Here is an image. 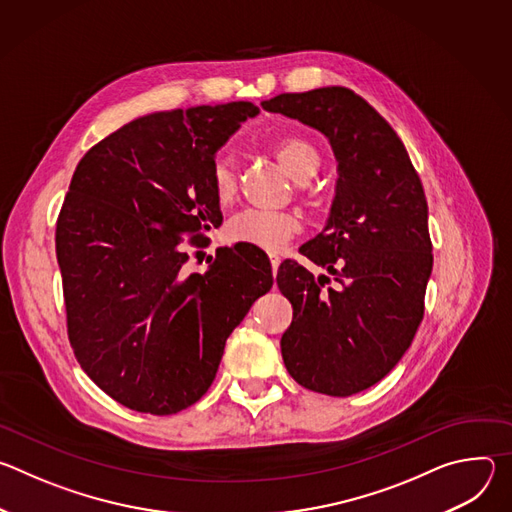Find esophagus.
Returning a JSON list of instances; mask_svg holds the SVG:
<instances>
[{
    "instance_id": "34e87169",
    "label": "esophagus",
    "mask_w": 512,
    "mask_h": 512,
    "mask_svg": "<svg viewBox=\"0 0 512 512\" xmlns=\"http://www.w3.org/2000/svg\"><path fill=\"white\" fill-rule=\"evenodd\" d=\"M269 261H271V269H273V273H277V267H279L281 259H279L277 255H269Z\"/></svg>"
}]
</instances>
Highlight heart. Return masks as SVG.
<instances>
[{
	"mask_svg": "<svg viewBox=\"0 0 512 512\" xmlns=\"http://www.w3.org/2000/svg\"><path fill=\"white\" fill-rule=\"evenodd\" d=\"M273 154L277 162L285 168V172L298 182L312 178L320 166V156L316 148L302 137L277 139L273 145ZM212 186L216 198L221 202L233 198L237 190V176L231 156H216L212 166ZM298 231L300 221L294 214L249 208L231 218L225 229V237L229 243H245L269 253H277Z\"/></svg>",
	"mask_w": 512,
	"mask_h": 512,
	"instance_id": "b5f03b06",
	"label": "heart"
}]
</instances>
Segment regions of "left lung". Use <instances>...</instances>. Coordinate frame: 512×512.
I'll return each instance as SVG.
<instances>
[{
    "label": "left lung",
    "instance_id": "obj_1",
    "mask_svg": "<svg viewBox=\"0 0 512 512\" xmlns=\"http://www.w3.org/2000/svg\"><path fill=\"white\" fill-rule=\"evenodd\" d=\"M261 107L320 131L338 162L328 221L300 249L328 275L283 261L277 287L294 306L281 336L287 373L350 397L395 369L423 318L433 267L425 192L399 135L350 89L283 93Z\"/></svg>",
    "mask_w": 512,
    "mask_h": 512
}]
</instances>
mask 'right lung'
<instances>
[{
  "mask_svg": "<svg viewBox=\"0 0 512 512\" xmlns=\"http://www.w3.org/2000/svg\"><path fill=\"white\" fill-rule=\"evenodd\" d=\"M247 101L137 117L85 154L56 223L68 338L89 379L117 403L172 415L212 385L225 342L271 289L269 257L253 245L216 253L186 275L184 241L223 225L216 152Z\"/></svg>",
  "mask_w": 512,
  "mask_h": 512,
  "instance_id": "add662e5",
  "label": "right lung"
}]
</instances>
